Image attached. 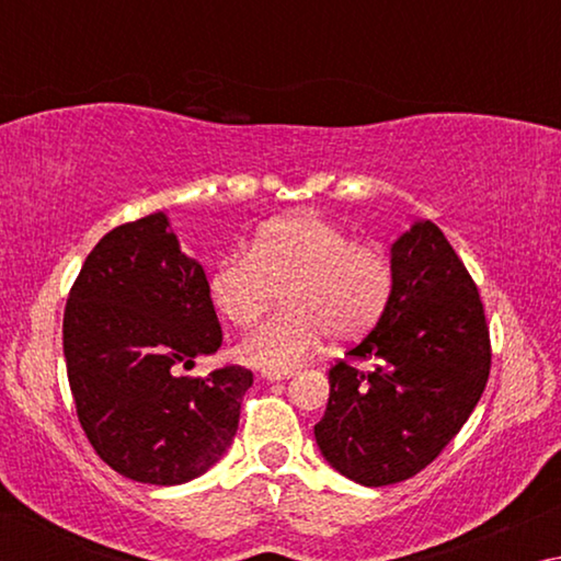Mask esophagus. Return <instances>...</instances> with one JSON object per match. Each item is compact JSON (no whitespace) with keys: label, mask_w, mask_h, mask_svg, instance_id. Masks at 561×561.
Instances as JSON below:
<instances>
[{"label":"esophagus","mask_w":561,"mask_h":561,"mask_svg":"<svg viewBox=\"0 0 561 561\" xmlns=\"http://www.w3.org/2000/svg\"><path fill=\"white\" fill-rule=\"evenodd\" d=\"M294 371H262V378L264 381H287V378H291Z\"/></svg>","instance_id":"34e87169"}]
</instances>
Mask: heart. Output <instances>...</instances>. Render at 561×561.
Listing matches in <instances>:
<instances>
[{
  "instance_id": "heart-1",
  "label": "heart",
  "mask_w": 561,
  "mask_h": 561,
  "mask_svg": "<svg viewBox=\"0 0 561 561\" xmlns=\"http://www.w3.org/2000/svg\"><path fill=\"white\" fill-rule=\"evenodd\" d=\"M393 287L391 264L371 244L314 213L264 225L247 254H227L210 270L207 291L227 324L250 327L277 291L287 309L247 331L234 356L264 371H289L319 348L364 336L381 319Z\"/></svg>"
}]
</instances>
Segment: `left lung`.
I'll return each mask as SVG.
<instances>
[{"mask_svg":"<svg viewBox=\"0 0 561 561\" xmlns=\"http://www.w3.org/2000/svg\"><path fill=\"white\" fill-rule=\"evenodd\" d=\"M393 287L381 319L329 371L314 425L324 460L344 478L383 488L431 465L468 421L490 376V331L478 287L431 220L391 244Z\"/></svg>","mask_w":561,"mask_h":561,"instance_id":"obj_1","label":"left lung"}]
</instances>
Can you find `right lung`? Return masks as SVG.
<instances>
[{
  "label": "right lung",
  "mask_w": 561,
  "mask_h": 561,
  "mask_svg": "<svg viewBox=\"0 0 561 561\" xmlns=\"http://www.w3.org/2000/svg\"><path fill=\"white\" fill-rule=\"evenodd\" d=\"M220 344L203 264L180 250L165 213L103 234L64 311L76 413L101 460L146 485H183L210 470L232 445L252 371H175Z\"/></svg>",
  "instance_id": "add662e5"
}]
</instances>
